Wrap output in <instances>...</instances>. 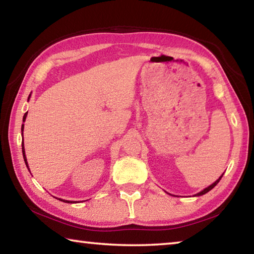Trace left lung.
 Returning a JSON list of instances; mask_svg holds the SVG:
<instances>
[{
    "label": "left lung",
    "instance_id": "1",
    "mask_svg": "<svg viewBox=\"0 0 254 254\" xmlns=\"http://www.w3.org/2000/svg\"><path fill=\"white\" fill-rule=\"evenodd\" d=\"M223 175H224V174H223ZM223 175L221 176V177H220V178H218V179L216 180V182H215V183H213L212 185H210V186H208L207 188H205V189H204V190H201L200 192H198V194H196L195 196H201V195H204V194H206V192H208V191L210 190V189H213V188H214L215 186H216V185L218 184V182H220V180H221V178L223 177Z\"/></svg>",
    "mask_w": 254,
    "mask_h": 254
}]
</instances>
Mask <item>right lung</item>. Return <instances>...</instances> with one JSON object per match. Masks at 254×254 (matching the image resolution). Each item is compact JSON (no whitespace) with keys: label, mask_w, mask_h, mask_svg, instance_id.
Instances as JSON below:
<instances>
[{"label":"right lung","mask_w":254,"mask_h":254,"mask_svg":"<svg viewBox=\"0 0 254 254\" xmlns=\"http://www.w3.org/2000/svg\"><path fill=\"white\" fill-rule=\"evenodd\" d=\"M29 98H30V95H29ZM28 98V100H29ZM27 114H28V112L27 113L24 114V117H23V122L25 121V118H27ZM23 127H24V126L22 124V127H21V131L23 132ZM22 136H23V134H22ZM22 153H23V159H24V162H25V165H27V167H28V161H27V157H25V152H24V147H23V141H22ZM30 171V170H29ZM59 200H62V201H65V203H75V201H71V200H65V199H60L59 198Z\"/></svg>","instance_id":"add662e5"}]
</instances>
